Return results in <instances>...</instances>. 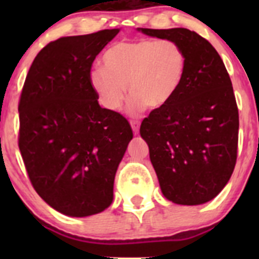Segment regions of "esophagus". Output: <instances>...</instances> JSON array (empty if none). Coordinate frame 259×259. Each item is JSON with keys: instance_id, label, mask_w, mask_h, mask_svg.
Listing matches in <instances>:
<instances>
[{"instance_id": "34e87169", "label": "esophagus", "mask_w": 259, "mask_h": 259, "mask_svg": "<svg viewBox=\"0 0 259 259\" xmlns=\"http://www.w3.org/2000/svg\"><path fill=\"white\" fill-rule=\"evenodd\" d=\"M131 127H132V131H134L135 135L139 134V130H140V122L139 120H131Z\"/></svg>"}]
</instances>
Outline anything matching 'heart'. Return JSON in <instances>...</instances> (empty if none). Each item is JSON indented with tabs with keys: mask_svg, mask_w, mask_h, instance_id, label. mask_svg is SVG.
Masks as SVG:
<instances>
[{
	"mask_svg": "<svg viewBox=\"0 0 259 259\" xmlns=\"http://www.w3.org/2000/svg\"><path fill=\"white\" fill-rule=\"evenodd\" d=\"M104 67H95L89 84L105 109L116 111L128 91L130 111L161 109L175 97L187 71V54L172 40L120 41L105 52Z\"/></svg>",
	"mask_w": 259,
	"mask_h": 259,
	"instance_id": "obj_1",
	"label": "heart"
}]
</instances>
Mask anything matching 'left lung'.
Wrapping results in <instances>:
<instances>
[{
  "label": "left lung",
  "mask_w": 259,
  "mask_h": 259,
  "mask_svg": "<svg viewBox=\"0 0 259 259\" xmlns=\"http://www.w3.org/2000/svg\"><path fill=\"white\" fill-rule=\"evenodd\" d=\"M150 37L179 42L187 71L175 97L141 123L150 162L164 197L202 205L221 193L233 172L239 111L232 83L218 52L187 28H137Z\"/></svg>",
  "instance_id": "1"
}]
</instances>
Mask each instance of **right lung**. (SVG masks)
<instances>
[{"label":"right lung","mask_w":259,"mask_h":259,"mask_svg":"<svg viewBox=\"0 0 259 259\" xmlns=\"http://www.w3.org/2000/svg\"><path fill=\"white\" fill-rule=\"evenodd\" d=\"M120 29L52 41L36 56L19 107V150L45 202L68 217L104 211L134 134L127 119L102 109L89 84L97 54Z\"/></svg>","instance_id":"obj_1"}]
</instances>
